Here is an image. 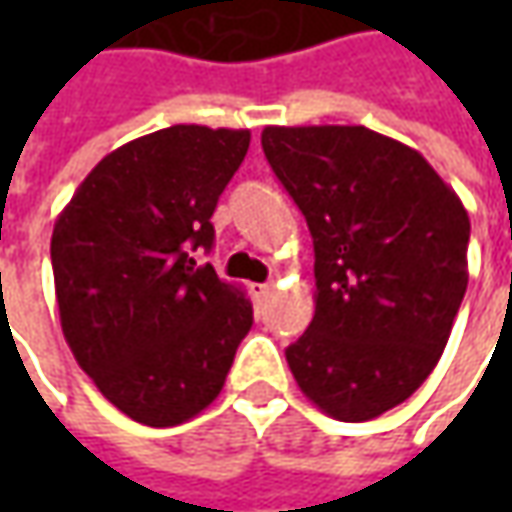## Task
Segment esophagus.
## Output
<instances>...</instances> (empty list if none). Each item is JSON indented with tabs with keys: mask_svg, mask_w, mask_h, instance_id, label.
Listing matches in <instances>:
<instances>
[{
	"mask_svg": "<svg viewBox=\"0 0 512 512\" xmlns=\"http://www.w3.org/2000/svg\"><path fill=\"white\" fill-rule=\"evenodd\" d=\"M273 282H267V285H256V293H259V296H270V293H273Z\"/></svg>",
	"mask_w": 512,
	"mask_h": 512,
	"instance_id": "esophagus-1",
	"label": "esophagus"
}]
</instances>
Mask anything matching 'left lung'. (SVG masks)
Here are the masks:
<instances>
[{
    "mask_svg": "<svg viewBox=\"0 0 512 512\" xmlns=\"http://www.w3.org/2000/svg\"><path fill=\"white\" fill-rule=\"evenodd\" d=\"M262 148L316 253L290 373L327 416L376 419L442 359L467 290V210L419 150L362 125H267Z\"/></svg>",
    "mask_w": 512,
    "mask_h": 512,
    "instance_id": "obj_1",
    "label": "left lung"
}]
</instances>
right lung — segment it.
I'll list each match as a JSON object with an SVG mask.
<instances>
[{"label":"right lung","mask_w":512,"mask_h":512,"mask_svg":"<svg viewBox=\"0 0 512 512\" xmlns=\"http://www.w3.org/2000/svg\"><path fill=\"white\" fill-rule=\"evenodd\" d=\"M250 130L173 125L108 153L50 239L65 342L133 422L173 427L213 402L253 325L239 285L196 265Z\"/></svg>","instance_id":"add662e5"}]
</instances>
